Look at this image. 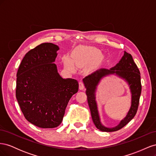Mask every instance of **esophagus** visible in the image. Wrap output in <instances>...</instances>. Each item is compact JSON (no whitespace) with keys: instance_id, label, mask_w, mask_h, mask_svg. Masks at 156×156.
<instances>
[{"instance_id":"1","label":"esophagus","mask_w":156,"mask_h":156,"mask_svg":"<svg viewBox=\"0 0 156 156\" xmlns=\"http://www.w3.org/2000/svg\"><path fill=\"white\" fill-rule=\"evenodd\" d=\"M79 89L80 90H83L84 88V84L83 81H80L79 83Z\"/></svg>"}]
</instances>
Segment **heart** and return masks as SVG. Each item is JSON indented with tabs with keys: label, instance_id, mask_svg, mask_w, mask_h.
<instances>
[{
	"label": "heart",
	"instance_id": "b5f03b06",
	"mask_svg": "<svg viewBox=\"0 0 156 156\" xmlns=\"http://www.w3.org/2000/svg\"><path fill=\"white\" fill-rule=\"evenodd\" d=\"M73 62L75 63H77V64L78 63V60H77V57H75V58L73 60ZM73 62L72 59L68 56H64L63 57V62H64L65 67L68 68V69H69L70 71H73L75 69V66H74Z\"/></svg>",
	"mask_w": 156,
	"mask_h": 156
}]
</instances>
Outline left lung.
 Returning a JSON list of instances; mask_svg holds the SVG:
<instances>
[{"label": "left lung", "instance_id": "left-lung-1", "mask_svg": "<svg viewBox=\"0 0 156 156\" xmlns=\"http://www.w3.org/2000/svg\"><path fill=\"white\" fill-rule=\"evenodd\" d=\"M109 74H116L126 80L129 84L132 94V104L129 112L119 124L114 128H107L101 124L95 100V92L98 84L103 77ZM83 81L87 89L86 94L92 119L98 129L106 132L116 131L124 127L133 119L137 111L142 87L139 69L130 54L124 51V56L115 66L109 69H99L84 77Z\"/></svg>", "mask_w": 156, "mask_h": 156}]
</instances>
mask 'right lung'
<instances>
[{
  "label": "right lung",
  "mask_w": 156,
  "mask_h": 156,
  "mask_svg": "<svg viewBox=\"0 0 156 156\" xmlns=\"http://www.w3.org/2000/svg\"><path fill=\"white\" fill-rule=\"evenodd\" d=\"M58 46L44 43L25 55L17 73L16 95L25 119L41 128H54L62 121L72 96L78 92L73 79H63L54 63Z\"/></svg>",
  "instance_id": "1"
}]
</instances>
